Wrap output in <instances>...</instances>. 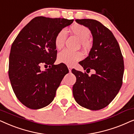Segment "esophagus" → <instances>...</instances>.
<instances>
[{
	"label": "esophagus",
	"instance_id": "esophagus-1",
	"mask_svg": "<svg viewBox=\"0 0 134 134\" xmlns=\"http://www.w3.org/2000/svg\"><path fill=\"white\" fill-rule=\"evenodd\" d=\"M67 67H68V69H69V72H71V70H72V67H71V66H70V65H68V66H67Z\"/></svg>",
	"mask_w": 134,
	"mask_h": 134
}]
</instances>
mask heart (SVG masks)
<instances>
[{
    "label": "heart",
    "mask_w": 134,
    "mask_h": 134,
    "mask_svg": "<svg viewBox=\"0 0 134 134\" xmlns=\"http://www.w3.org/2000/svg\"><path fill=\"white\" fill-rule=\"evenodd\" d=\"M70 30L78 38L80 39V44L85 50H88L91 46V43L89 40L91 31L89 28L81 24H74L70 27ZM67 38V32L65 29H62L57 34L54 38V44L58 49L63 48ZM83 58V54L80 51H72L64 49L59 53L58 61L60 63L68 65H73L76 62L79 61Z\"/></svg>",
    "instance_id": "b5f03b06"
}]
</instances>
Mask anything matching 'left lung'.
<instances>
[{
	"label": "left lung",
	"instance_id": "1",
	"mask_svg": "<svg viewBox=\"0 0 134 134\" xmlns=\"http://www.w3.org/2000/svg\"><path fill=\"white\" fill-rule=\"evenodd\" d=\"M75 21L89 28L93 37L89 56L79 64L86 72L94 69L96 74L89 76L72 69L76 78L73 95L80 105L99 110L109 105L121 89L124 69L123 57L113 33L101 23L91 19Z\"/></svg>",
	"mask_w": 134,
	"mask_h": 134
}]
</instances>
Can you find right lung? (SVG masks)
<instances>
[{
  "label": "right lung",
  "instance_id": "right-lung-1",
  "mask_svg": "<svg viewBox=\"0 0 134 134\" xmlns=\"http://www.w3.org/2000/svg\"><path fill=\"white\" fill-rule=\"evenodd\" d=\"M74 19L37 16L25 26L11 47L8 76L18 99L29 108L48 105L56 96L64 76L69 73L64 64L54 65L57 50L54 38ZM42 65H49L45 71Z\"/></svg>",
  "mask_w": 134,
  "mask_h": 134
}]
</instances>
